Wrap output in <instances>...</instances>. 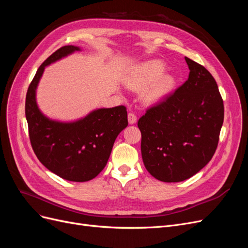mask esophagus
Instances as JSON below:
<instances>
[{
  "label": "esophagus",
  "instance_id": "1",
  "mask_svg": "<svg viewBox=\"0 0 248 248\" xmlns=\"http://www.w3.org/2000/svg\"><path fill=\"white\" fill-rule=\"evenodd\" d=\"M128 122H129V124L137 123V116L134 115L133 112H129L128 114Z\"/></svg>",
  "mask_w": 248,
  "mask_h": 248
}]
</instances>
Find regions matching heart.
I'll use <instances>...</instances> for the list:
<instances>
[{
    "mask_svg": "<svg viewBox=\"0 0 248 248\" xmlns=\"http://www.w3.org/2000/svg\"><path fill=\"white\" fill-rule=\"evenodd\" d=\"M166 65L158 60H151L138 65L126 78V85L134 91L142 92V100L147 104H157L163 101L176 86V78L164 72Z\"/></svg>",
    "mask_w": 248,
    "mask_h": 248,
    "instance_id": "heart-1",
    "label": "heart"
}]
</instances>
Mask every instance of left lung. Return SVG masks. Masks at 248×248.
<instances>
[{"label": "left lung", "mask_w": 248, "mask_h": 248, "mask_svg": "<svg viewBox=\"0 0 248 248\" xmlns=\"http://www.w3.org/2000/svg\"><path fill=\"white\" fill-rule=\"evenodd\" d=\"M189 76L171 95L147 110L138 126L147 170L162 182H181L211 160L223 123V101L214 78L185 57Z\"/></svg>", "instance_id": "left-lung-1"}]
</instances>
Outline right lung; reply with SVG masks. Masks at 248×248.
I'll use <instances>...</instances> for the list:
<instances>
[{
    "label": "right lung",
    "mask_w": 248,
    "mask_h": 248,
    "mask_svg": "<svg viewBox=\"0 0 248 248\" xmlns=\"http://www.w3.org/2000/svg\"><path fill=\"white\" fill-rule=\"evenodd\" d=\"M78 50V46H63L41 64L28 89L26 118L32 148L43 166L68 181L86 182L107 166L114 142L128 120L123 106L97 108L70 122L49 119L39 109L36 90L46 67Z\"/></svg>",
    "instance_id": "right-lung-1"
}]
</instances>
